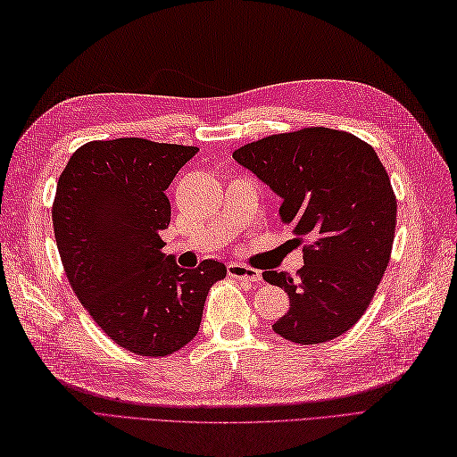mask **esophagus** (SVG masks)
<instances>
[{"instance_id": "esophagus-1", "label": "esophagus", "mask_w": 457, "mask_h": 457, "mask_svg": "<svg viewBox=\"0 0 457 457\" xmlns=\"http://www.w3.org/2000/svg\"><path fill=\"white\" fill-rule=\"evenodd\" d=\"M227 271H228L230 277H235V279L250 281V283H260L262 281V273L258 270H253V267H248V265L238 263V262L228 263Z\"/></svg>"}]
</instances>
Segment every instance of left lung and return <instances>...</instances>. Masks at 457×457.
<instances>
[{"label":"left lung","instance_id":"8db88e82","mask_svg":"<svg viewBox=\"0 0 457 457\" xmlns=\"http://www.w3.org/2000/svg\"><path fill=\"white\" fill-rule=\"evenodd\" d=\"M232 157L281 197V220L310 242L296 277L263 271L291 300L275 333L300 345L339 337L369 308L392 253L397 204L384 164L369 143L328 128L263 137Z\"/></svg>","mask_w":457,"mask_h":457}]
</instances>
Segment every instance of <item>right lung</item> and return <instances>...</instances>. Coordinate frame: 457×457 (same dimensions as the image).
<instances>
[{
	"label": "right lung",
	"instance_id": "right-lung-1",
	"mask_svg": "<svg viewBox=\"0 0 457 457\" xmlns=\"http://www.w3.org/2000/svg\"><path fill=\"white\" fill-rule=\"evenodd\" d=\"M197 147L124 137L73 153L52 207L55 244L77 298L120 347L166 357L199 331L209 288L227 275L205 260L195 270L162 253L166 187Z\"/></svg>",
	"mask_w": 457,
	"mask_h": 457
}]
</instances>
